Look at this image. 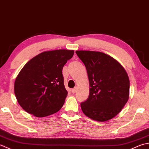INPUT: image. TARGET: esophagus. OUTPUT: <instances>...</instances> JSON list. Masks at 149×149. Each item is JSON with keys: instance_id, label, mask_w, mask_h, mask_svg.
Instances as JSON below:
<instances>
[{"instance_id": "esophagus-1", "label": "esophagus", "mask_w": 149, "mask_h": 149, "mask_svg": "<svg viewBox=\"0 0 149 149\" xmlns=\"http://www.w3.org/2000/svg\"><path fill=\"white\" fill-rule=\"evenodd\" d=\"M77 87H74V88H73V89H71V92L72 93H75L76 92H77Z\"/></svg>"}]
</instances>
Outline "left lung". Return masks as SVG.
I'll list each match as a JSON object with an SVG mask.
<instances>
[{"mask_svg": "<svg viewBox=\"0 0 149 149\" xmlns=\"http://www.w3.org/2000/svg\"><path fill=\"white\" fill-rule=\"evenodd\" d=\"M86 66L89 95L80 104L81 110L94 120L105 121L120 113L128 101L130 81L119 62L104 53L77 51Z\"/></svg>", "mask_w": 149, "mask_h": 149, "instance_id": "left-lung-1", "label": "left lung"}]
</instances>
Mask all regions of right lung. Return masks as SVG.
<instances>
[{"instance_id": "1", "label": "right lung", "mask_w": 149, "mask_h": 149, "mask_svg": "<svg viewBox=\"0 0 149 149\" xmlns=\"http://www.w3.org/2000/svg\"><path fill=\"white\" fill-rule=\"evenodd\" d=\"M73 54V50L44 51L23 67L15 80L14 91L24 111L44 117L62 108L68 95L62 69Z\"/></svg>"}]
</instances>
